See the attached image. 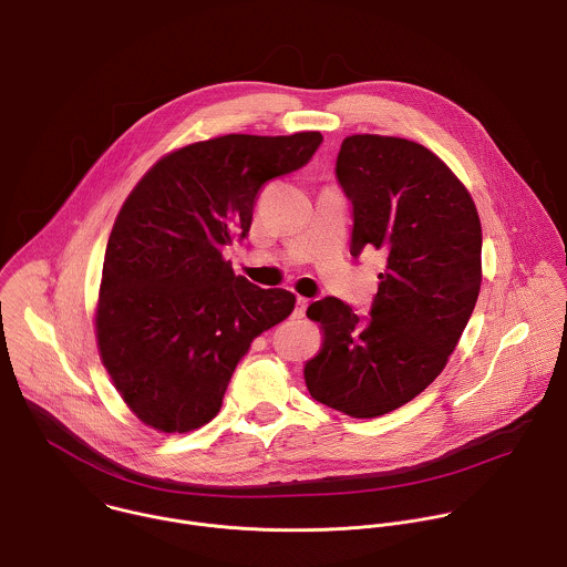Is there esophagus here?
Here are the masks:
<instances>
[{"label":"esophagus","instance_id":"esophagus-1","mask_svg":"<svg viewBox=\"0 0 567 567\" xmlns=\"http://www.w3.org/2000/svg\"><path fill=\"white\" fill-rule=\"evenodd\" d=\"M307 307H309V300H307V298H302V296H298V298H296V311H293V318H296V320L305 318Z\"/></svg>","mask_w":567,"mask_h":567}]
</instances>
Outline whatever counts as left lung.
<instances>
[{
	"mask_svg": "<svg viewBox=\"0 0 567 567\" xmlns=\"http://www.w3.org/2000/svg\"><path fill=\"white\" fill-rule=\"evenodd\" d=\"M336 178L353 205L351 254L378 249L384 274L369 316L333 296L307 309L324 344L305 382L329 409L378 417L417 398L455 351L482 287V223L446 163L409 138L347 136Z\"/></svg>",
	"mask_w": 567,
	"mask_h": 567,
	"instance_id": "8db88e82",
	"label": "left lung"
}]
</instances>
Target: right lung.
<instances>
[{
  "mask_svg": "<svg viewBox=\"0 0 567 567\" xmlns=\"http://www.w3.org/2000/svg\"><path fill=\"white\" fill-rule=\"evenodd\" d=\"M320 132L227 134L161 158L112 227L96 309L101 360L141 422L207 424L251 342L296 296L236 276L223 249L249 234L260 187L305 167Z\"/></svg>",
  "mask_w": 567,
  "mask_h": 567,
  "instance_id": "right-lung-1",
  "label": "right lung"
}]
</instances>
